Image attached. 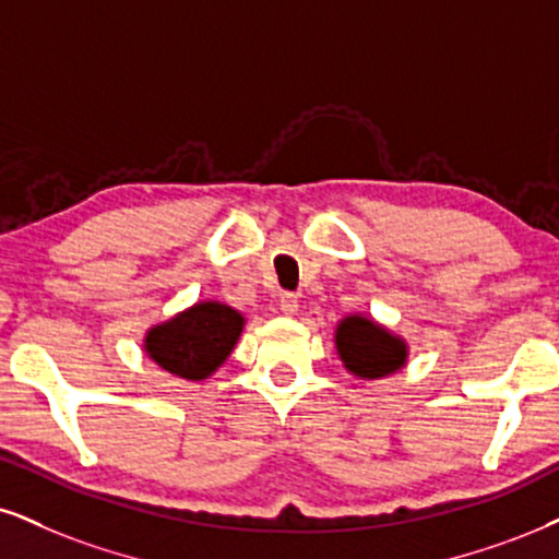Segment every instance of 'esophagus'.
Segmentation results:
<instances>
[{
	"label": "esophagus",
	"mask_w": 559,
	"mask_h": 559,
	"mask_svg": "<svg viewBox=\"0 0 559 559\" xmlns=\"http://www.w3.org/2000/svg\"><path fill=\"white\" fill-rule=\"evenodd\" d=\"M298 295H293V293H285L280 298V311L282 313H287V316H295L298 313Z\"/></svg>",
	"instance_id": "obj_1"
}]
</instances>
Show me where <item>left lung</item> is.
<instances>
[{
    "label": "left lung",
    "mask_w": 559,
    "mask_h": 559,
    "mask_svg": "<svg viewBox=\"0 0 559 559\" xmlns=\"http://www.w3.org/2000/svg\"><path fill=\"white\" fill-rule=\"evenodd\" d=\"M334 344L344 368L353 376L362 378V381L396 373L409 357V347H406L402 336L389 332L381 323L362 313L344 316L336 323Z\"/></svg>",
    "instance_id": "obj_1"
}]
</instances>
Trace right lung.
Listing matches in <instances>:
<instances>
[{"label":"right lung","instance_id":"1","mask_svg":"<svg viewBox=\"0 0 559 559\" xmlns=\"http://www.w3.org/2000/svg\"><path fill=\"white\" fill-rule=\"evenodd\" d=\"M246 319L219 300H199L144 334V353L183 381H204L230 357Z\"/></svg>","mask_w":559,"mask_h":559}]
</instances>
